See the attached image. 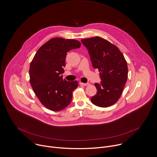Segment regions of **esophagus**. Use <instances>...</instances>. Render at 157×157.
<instances>
[{"instance_id": "34e87169", "label": "esophagus", "mask_w": 157, "mask_h": 157, "mask_svg": "<svg viewBox=\"0 0 157 157\" xmlns=\"http://www.w3.org/2000/svg\"><path fill=\"white\" fill-rule=\"evenodd\" d=\"M80 84H81V85H82V86H89V82H87V83L80 82Z\"/></svg>"}]
</instances>
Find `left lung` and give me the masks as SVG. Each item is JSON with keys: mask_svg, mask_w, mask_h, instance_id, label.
Instances as JSON below:
<instances>
[{"mask_svg": "<svg viewBox=\"0 0 157 157\" xmlns=\"http://www.w3.org/2000/svg\"><path fill=\"white\" fill-rule=\"evenodd\" d=\"M81 42L101 80L100 84L95 83L97 91L90 100L100 107H110L120 98L127 81V62L119 48L105 39L96 36L81 39Z\"/></svg>", "mask_w": 157, "mask_h": 157, "instance_id": "obj_1", "label": "left lung"}]
</instances>
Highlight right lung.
<instances>
[{
  "mask_svg": "<svg viewBox=\"0 0 157 157\" xmlns=\"http://www.w3.org/2000/svg\"><path fill=\"white\" fill-rule=\"evenodd\" d=\"M81 44L75 39L52 38L38 49L31 63L30 84L41 103L50 110L60 111L72 100L78 82L63 79L62 74L67 52Z\"/></svg>",
  "mask_w": 157,
  "mask_h": 157,
  "instance_id": "add662e5",
  "label": "right lung"
}]
</instances>
